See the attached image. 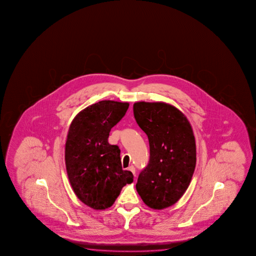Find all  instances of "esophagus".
I'll use <instances>...</instances> for the list:
<instances>
[{"label":"esophagus","instance_id":"1","mask_svg":"<svg viewBox=\"0 0 256 256\" xmlns=\"http://www.w3.org/2000/svg\"><path fill=\"white\" fill-rule=\"evenodd\" d=\"M128 170L130 171L132 173L134 174V176H136V174H135V168L134 166H129V168H128Z\"/></svg>","mask_w":256,"mask_h":256}]
</instances>
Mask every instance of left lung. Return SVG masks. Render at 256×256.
Segmentation results:
<instances>
[{
    "instance_id": "1",
    "label": "left lung",
    "mask_w": 256,
    "mask_h": 256,
    "mask_svg": "<svg viewBox=\"0 0 256 256\" xmlns=\"http://www.w3.org/2000/svg\"><path fill=\"white\" fill-rule=\"evenodd\" d=\"M134 114L147 134L150 155L136 190L150 208H168L186 192L194 172L196 145L191 124L180 110L163 102H136Z\"/></svg>"
}]
</instances>
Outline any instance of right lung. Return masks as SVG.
Instances as JSON below:
<instances>
[{"mask_svg":"<svg viewBox=\"0 0 256 256\" xmlns=\"http://www.w3.org/2000/svg\"><path fill=\"white\" fill-rule=\"evenodd\" d=\"M129 103L103 100L74 117L65 144V165L78 199L94 210L113 205L134 174L122 168L120 148L108 143L109 132L124 116Z\"/></svg>","mask_w":256,"mask_h":256,"instance_id":"right-lung-1","label":"right lung"}]
</instances>
